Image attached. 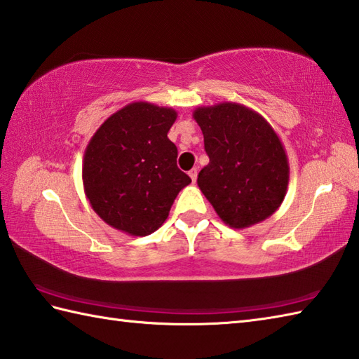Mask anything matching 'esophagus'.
<instances>
[{
  "label": "esophagus",
  "instance_id": "obj_1",
  "mask_svg": "<svg viewBox=\"0 0 359 359\" xmlns=\"http://www.w3.org/2000/svg\"><path fill=\"white\" fill-rule=\"evenodd\" d=\"M189 177H190V180H192V182H195V181H196V177H198V170L192 169V170L189 172Z\"/></svg>",
  "mask_w": 359,
  "mask_h": 359
}]
</instances>
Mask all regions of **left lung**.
<instances>
[{
  "label": "left lung",
  "instance_id": "left-lung-1",
  "mask_svg": "<svg viewBox=\"0 0 359 359\" xmlns=\"http://www.w3.org/2000/svg\"><path fill=\"white\" fill-rule=\"evenodd\" d=\"M209 164L198 187L224 224L245 229L280 208L290 165L280 137L257 111L236 102L194 111Z\"/></svg>",
  "mask_w": 359,
  "mask_h": 359
}]
</instances>
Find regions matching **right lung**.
Returning a JSON list of instances; mask_svg holds the SVG:
<instances>
[{
	"instance_id": "add662e5",
	"label": "right lung",
	"mask_w": 359,
	"mask_h": 359,
	"mask_svg": "<svg viewBox=\"0 0 359 359\" xmlns=\"http://www.w3.org/2000/svg\"><path fill=\"white\" fill-rule=\"evenodd\" d=\"M178 113L133 102L109 116L86 145L83 189L93 210L111 228L144 237L169 217L181 189L192 182L177 165L167 133Z\"/></svg>"
}]
</instances>
